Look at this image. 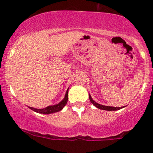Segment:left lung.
<instances>
[{
	"label": "left lung",
	"mask_w": 153,
	"mask_h": 153,
	"mask_svg": "<svg viewBox=\"0 0 153 153\" xmlns=\"http://www.w3.org/2000/svg\"><path fill=\"white\" fill-rule=\"evenodd\" d=\"M89 100H90L91 103L93 104L94 106H96L97 108L100 109H103V110H107V111H115V110H119V109H122L124 108V106H122V107H115V106H104V105H101V104H98V103L95 102V101H93V99L92 98L91 95L89 94Z\"/></svg>",
	"instance_id": "1"
}]
</instances>
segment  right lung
Listing matches in <instances>:
<instances>
[{
    "instance_id": "add662e5",
    "label": "right lung",
    "mask_w": 153,
    "mask_h": 153,
    "mask_svg": "<svg viewBox=\"0 0 153 153\" xmlns=\"http://www.w3.org/2000/svg\"><path fill=\"white\" fill-rule=\"evenodd\" d=\"M68 90H67V92H66L65 97H64V99L58 104H55V105L52 106H49L47 107L44 108V109H36V108L33 107H29V108L32 110L35 111V112H38V113H41V114H51V113H55V112H58V111H61L64 106L67 104V101H68Z\"/></svg>"
}]
</instances>
